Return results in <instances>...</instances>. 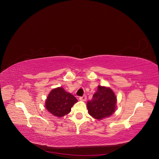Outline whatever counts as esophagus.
<instances>
[{
    "label": "esophagus",
    "instance_id": "obj_1",
    "mask_svg": "<svg viewBox=\"0 0 159 159\" xmlns=\"http://www.w3.org/2000/svg\"><path fill=\"white\" fill-rule=\"evenodd\" d=\"M80 100L81 101L85 102V101H86V100H87V96H86L85 95L83 96H81V97H80Z\"/></svg>",
    "mask_w": 159,
    "mask_h": 159
}]
</instances>
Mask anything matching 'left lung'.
<instances>
[{
	"label": "left lung",
	"instance_id": "8db88e82",
	"mask_svg": "<svg viewBox=\"0 0 159 159\" xmlns=\"http://www.w3.org/2000/svg\"><path fill=\"white\" fill-rule=\"evenodd\" d=\"M116 98L111 89L98 86L97 92L92 100L87 102V106L90 116L102 120L113 114L116 110Z\"/></svg>",
	"mask_w": 159,
	"mask_h": 159
}]
</instances>
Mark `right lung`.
<instances>
[{
	"label": "right lung",
	"mask_w": 159,
	"mask_h": 159,
	"mask_svg": "<svg viewBox=\"0 0 159 159\" xmlns=\"http://www.w3.org/2000/svg\"><path fill=\"white\" fill-rule=\"evenodd\" d=\"M77 102V99L73 95L66 92L64 89L58 87L50 92L45 106L53 115L61 117L69 114L73 105Z\"/></svg>",
	"instance_id": "1"
}]
</instances>
